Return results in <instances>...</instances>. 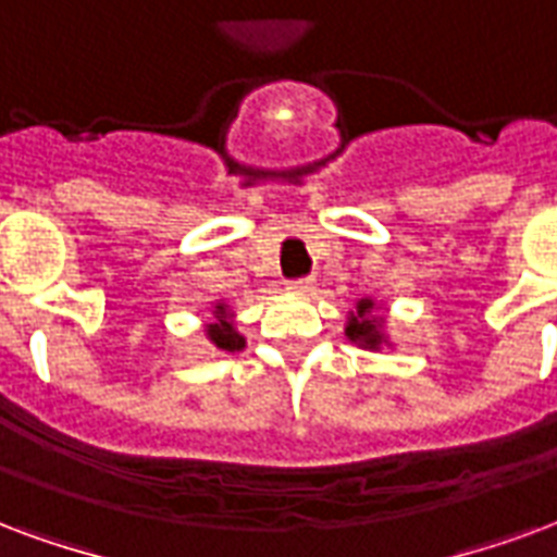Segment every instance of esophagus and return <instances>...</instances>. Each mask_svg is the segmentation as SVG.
Returning <instances> with one entry per match:
<instances>
[{
    "label": "esophagus",
    "mask_w": 557,
    "mask_h": 557,
    "mask_svg": "<svg viewBox=\"0 0 557 557\" xmlns=\"http://www.w3.org/2000/svg\"><path fill=\"white\" fill-rule=\"evenodd\" d=\"M287 287H290L294 294H311L313 282L311 278H294V282H287Z\"/></svg>",
    "instance_id": "esophagus-1"
}]
</instances>
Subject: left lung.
<instances>
[{
  "label": "left lung",
  "mask_w": 557,
  "mask_h": 557,
  "mask_svg": "<svg viewBox=\"0 0 557 557\" xmlns=\"http://www.w3.org/2000/svg\"><path fill=\"white\" fill-rule=\"evenodd\" d=\"M370 311H373V302H370V299H361V302H358V311L349 317L346 337L355 343H361L363 349H379L384 343L382 323H379V317H370Z\"/></svg>",
  "instance_id": "8db88e82"
}]
</instances>
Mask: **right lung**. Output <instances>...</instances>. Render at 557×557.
Returning a JSON list of instances; mask_svg holds the SVG:
<instances>
[{
  "mask_svg": "<svg viewBox=\"0 0 557 557\" xmlns=\"http://www.w3.org/2000/svg\"><path fill=\"white\" fill-rule=\"evenodd\" d=\"M216 323L208 325V341L214 343L216 349H223V352H234V349H244L246 341L240 334L234 332V323L228 320L232 313L225 311V305H216Z\"/></svg>",
  "mask_w": 557,
  "mask_h": 557,
  "instance_id": "obj_1",
  "label": "right lung"
}]
</instances>
